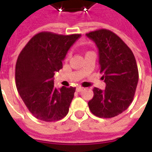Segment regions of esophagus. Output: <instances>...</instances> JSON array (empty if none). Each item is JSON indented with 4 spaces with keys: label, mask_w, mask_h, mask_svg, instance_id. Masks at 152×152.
<instances>
[{
    "label": "esophagus",
    "mask_w": 152,
    "mask_h": 152,
    "mask_svg": "<svg viewBox=\"0 0 152 152\" xmlns=\"http://www.w3.org/2000/svg\"><path fill=\"white\" fill-rule=\"evenodd\" d=\"M83 90V87H81V86H78V87H77V88H76V91L78 93L82 92Z\"/></svg>",
    "instance_id": "obj_1"
}]
</instances>
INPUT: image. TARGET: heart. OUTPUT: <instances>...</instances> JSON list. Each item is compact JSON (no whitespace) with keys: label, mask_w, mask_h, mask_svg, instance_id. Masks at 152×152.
Segmentation results:
<instances>
[{"label":"heart","mask_w":152,"mask_h":152,"mask_svg":"<svg viewBox=\"0 0 152 152\" xmlns=\"http://www.w3.org/2000/svg\"><path fill=\"white\" fill-rule=\"evenodd\" d=\"M69 57H70V53H68V54H67V56H66V59L69 58Z\"/></svg>","instance_id":"b5f03b06"}]
</instances>
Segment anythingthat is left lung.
<instances>
[{
    "instance_id": "obj_1",
    "label": "left lung",
    "mask_w": 152,
    "mask_h": 152,
    "mask_svg": "<svg viewBox=\"0 0 152 152\" xmlns=\"http://www.w3.org/2000/svg\"><path fill=\"white\" fill-rule=\"evenodd\" d=\"M86 35L99 48V72L106 83L104 91L94 88L88 108L99 118L116 116L126 110L134 99L139 79L135 56L124 41L110 30L98 29Z\"/></svg>"
}]
</instances>
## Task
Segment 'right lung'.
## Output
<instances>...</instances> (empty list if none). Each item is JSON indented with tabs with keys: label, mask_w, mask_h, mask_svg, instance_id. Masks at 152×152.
<instances>
[{
	"label": "right lung",
	"mask_w": 152,
	"mask_h": 152,
	"mask_svg": "<svg viewBox=\"0 0 152 152\" xmlns=\"http://www.w3.org/2000/svg\"><path fill=\"white\" fill-rule=\"evenodd\" d=\"M80 36L41 31L31 37L18 56L15 72L17 91L37 119L58 121L69 113L76 88L63 86L57 89L53 76L63 68V60Z\"/></svg>",
	"instance_id": "add662e5"
}]
</instances>
